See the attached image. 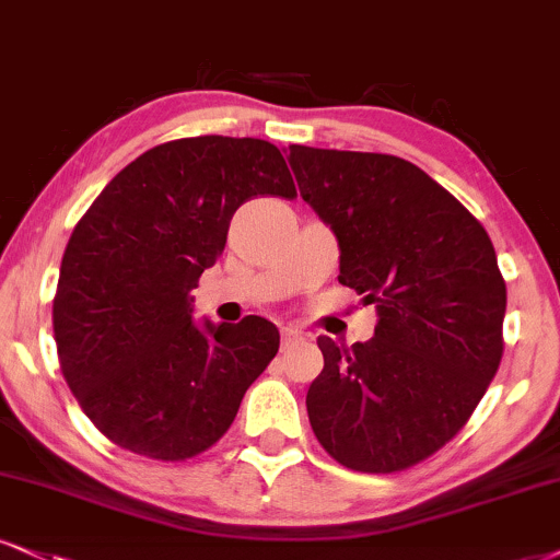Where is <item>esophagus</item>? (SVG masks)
I'll list each match as a JSON object with an SVG mask.
<instances>
[{
    "mask_svg": "<svg viewBox=\"0 0 560 560\" xmlns=\"http://www.w3.org/2000/svg\"><path fill=\"white\" fill-rule=\"evenodd\" d=\"M303 340H306V332H303V329H299V327H291V324H288V327H280V342H282V350L293 348V345H299V342H303Z\"/></svg>",
    "mask_w": 560,
    "mask_h": 560,
    "instance_id": "esophagus-1",
    "label": "esophagus"
}]
</instances>
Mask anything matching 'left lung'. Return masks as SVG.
<instances>
[{
  "label": "left lung",
  "mask_w": 560,
  "mask_h": 560,
  "mask_svg": "<svg viewBox=\"0 0 560 560\" xmlns=\"http://www.w3.org/2000/svg\"><path fill=\"white\" fill-rule=\"evenodd\" d=\"M303 202L332 228L340 280L374 303V337H319L306 395L319 444L358 472H397L467 423L503 353L506 282L486 228L395 155L291 144Z\"/></svg>",
  "instance_id": "8db88e82"
}]
</instances>
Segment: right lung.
<instances>
[{"mask_svg": "<svg viewBox=\"0 0 560 560\" xmlns=\"http://www.w3.org/2000/svg\"><path fill=\"white\" fill-rule=\"evenodd\" d=\"M257 195L295 197L272 142L186 137L119 171L74 225L54 340L69 389L116 446L197 457L278 353V327L261 316L191 319L199 275L223 252L233 212Z\"/></svg>", "mask_w": 560, "mask_h": 560, "instance_id": "right-lung-1", "label": "right lung"}]
</instances>
